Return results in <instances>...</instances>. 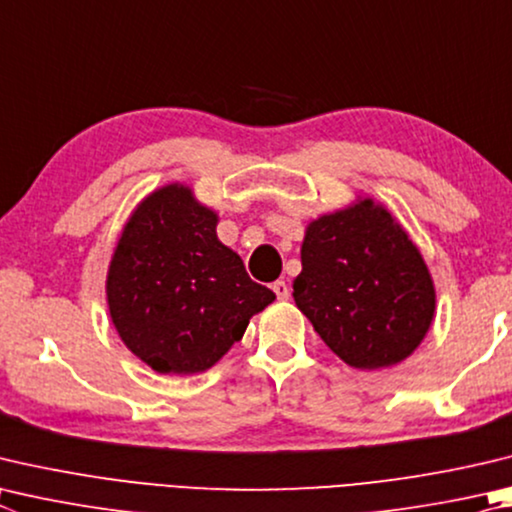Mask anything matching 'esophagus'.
Returning a JSON list of instances; mask_svg holds the SVG:
<instances>
[{
    "label": "esophagus",
    "instance_id": "obj_1",
    "mask_svg": "<svg viewBox=\"0 0 512 512\" xmlns=\"http://www.w3.org/2000/svg\"><path fill=\"white\" fill-rule=\"evenodd\" d=\"M273 291L277 297H280V300H288V297H291V288H288V284L284 280L273 282Z\"/></svg>",
    "mask_w": 512,
    "mask_h": 512
}]
</instances>
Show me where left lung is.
I'll list each match as a JSON object with an SVG mask.
<instances>
[{"label":"left lung","instance_id":"left-lung-1","mask_svg":"<svg viewBox=\"0 0 512 512\" xmlns=\"http://www.w3.org/2000/svg\"><path fill=\"white\" fill-rule=\"evenodd\" d=\"M293 297L327 347L356 369L405 360L434 318L421 253L371 199L306 228Z\"/></svg>","mask_w":512,"mask_h":512}]
</instances>
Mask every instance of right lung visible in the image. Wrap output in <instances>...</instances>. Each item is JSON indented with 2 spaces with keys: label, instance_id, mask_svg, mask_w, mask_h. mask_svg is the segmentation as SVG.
I'll return each instance as SVG.
<instances>
[{
  "label": "right lung",
  "instance_id": "right-lung-1",
  "mask_svg": "<svg viewBox=\"0 0 512 512\" xmlns=\"http://www.w3.org/2000/svg\"><path fill=\"white\" fill-rule=\"evenodd\" d=\"M217 215L183 185L150 194L127 221L107 277L118 336L159 374H199L275 300L217 239Z\"/></svg>",
  "mask_w": 512,
  "mask_h": 512
}]
</instances>
